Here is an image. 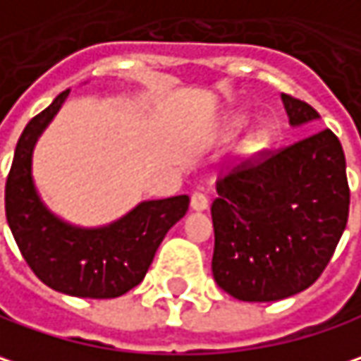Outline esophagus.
<instances>
[{"instance_id":"34e87169","label":"esophagus","mask_w":361,"mask_h":361,"mask_svg":"<svg viewBox=\"0 0 361 361\" xmlns=\"http://www.w3.org/2000/svg\"><path fill=\"white\" fill-rule=\"evenodd\" d=\"M191 207L195 212H205L209 207V199L203 193H193L191 195Z\"/></svg>"}]
</instances>
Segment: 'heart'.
<instances>
[{"instance_id":"1","label":"heart","mask_w":361,"mask_h":361,"mask_svg":"<svg viewBox=\"0 0 361 361\" xmlns=\"http://www.w3.org/2000/svg\"><path fill=\"white\" fill-rule=\"evenodd\" d=\"M238 123H243V121H238ZM267 145V135L265 133H257L255 137H252V142H250V152H259V149H263Z\"/></svg>"}]
</instances>
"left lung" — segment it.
Here are the masks:
<instances>
[{
	"instance_id": "1",
	"label": "left lung",
	"mask_w": 361,
	"mask_h": 361,
	"mask_svg": "<svg viewBox=\"0 0 361 361\" xmlns=\"http://www.w3.org/2000/svg\"><path fill=\"white\" fill-rule=\"evenodd\" d=\"M290 125L319 113L281 94ZM212 203V271L243 302H275L310 288L329 265L349 214L345 154L331 129L219 178Z\"/></svg>"
}]
</instances>
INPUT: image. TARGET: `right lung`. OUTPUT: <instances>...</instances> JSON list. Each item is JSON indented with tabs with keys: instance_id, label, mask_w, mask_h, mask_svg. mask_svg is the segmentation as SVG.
Returning <instances> with one entry per match:
<instances>
[{
	"instance_id": "add662e5",
	"label": "right lung",
	"mask_w": 361,
	"mask_h": 361,
	"mask_svg": "<svg viewBox=\"0 0 361 361\" xmlns=\"http://www.w3.org/2000/svg\"><path fill=\"white\" fill-rule=\"evenodd\" d=\"M61 92L22 131L6 183V218L24 261L42 283L75 298H118L142 283L166 232L187 214L189 197L137 203L106 226L82 228L53 214L32 178V152L59 113Z\"/></svg>"
}]
</instances>
